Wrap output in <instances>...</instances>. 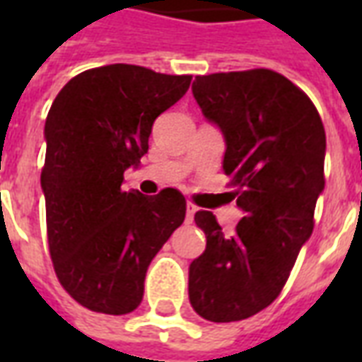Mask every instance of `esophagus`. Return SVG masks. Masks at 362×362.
<instances>
[{
  "label": "esophagus",
  "instance_id": "34e87169",
  "mask_svg": "<svg viewBox=\"0 0 362 362\" xmlns=\"http://www.w3.org/2000/svg\"><path fill=\"white\" fill-rule=\"evenodd\" d=\"M196 211H197V207L194 204H188L186 205V223H192V221H194V215H196Z\"/></svg>",
  "mask_w": 362,
  "mask_h": 362
}]
</instances>
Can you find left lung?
<instances>
[{"mask_svg": "<svg viewBox=\"0 0 362 362\" xmlns=\"http://www.w3.org/2000/svg\"><path fill=\"white\" fill-rule=\"evenodd\" d=\"M192 93L223 132V170L244 217L225 235L211 211L196 213L207 246L189 264V303L209 322H238L279 296L310 238L326 132L310 98L272 69L197 75Z\"/></svg>", "mask_w": 362, "mask_h": 362, "instance_id": "obj_1", "label": "left lung"}]
</instances>
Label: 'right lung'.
Returning <instances> with one entry per match:
<instances>
[{"label": "right lung", "instance_id": "obj_1", "mask_svg": "<svg viewBox=\"0 0 362 362\" xmlns=\"http://www.w3.org/2000/svg\"><path fill=\"white\" fill-rule=\"evenodd\" d=\"M189 81L192 75L112 64L74 77L52 103L40 174L48 246L62 287L89 310H135L151 259L184 223L178 189L143 196L124 192L122 182L149 151L153 122Z\"/></svg>", "mask_w": 362, "mask_h": 362}]
</instances>
